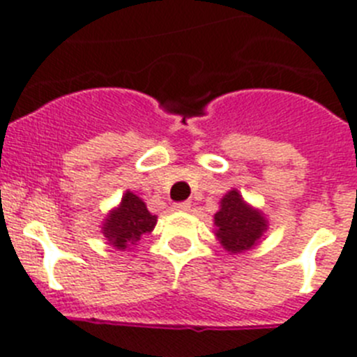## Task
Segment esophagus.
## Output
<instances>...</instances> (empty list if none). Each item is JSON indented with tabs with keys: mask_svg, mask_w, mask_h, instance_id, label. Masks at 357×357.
<instances>
[{
	"mask_svg": "<svg viewBox=\"0 0 357 357\" xmlns=\"http://www.w3.org/2000/svg\"><path fill=\"white\" fill-rule=\"evenodd\" d=\"M173 209L178 211V213H188V211H191V204L189 202H181V204H175Z\"/></svg>",
	"mask_w": 357,
	"mask_h": 357,
	"instance_id": "esophagus-1",
	"label": "esophagus"
}]
</instances>
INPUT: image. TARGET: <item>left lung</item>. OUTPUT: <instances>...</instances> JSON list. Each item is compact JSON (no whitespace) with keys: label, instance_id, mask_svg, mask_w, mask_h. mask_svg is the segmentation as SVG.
<instances>
[{"label":"left lung","instance_id":"obj_1","mask_svg":"<svg viewBox=\"0 0 357 357\" xmlns=\"http://www.w3.org/2000/svg\"><path fill=\"white\" fill-rule=\"evenodd\" d=\"M268 230V218L248 204L238 189H230L220 200L214 214V236L230 255L252 250L261 243Z\"/></svg>","mask_w":357,"mask_h":357}]
</instances>
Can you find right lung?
<instances>
[{
    "instance_id": "add662e5",
    "label": "right lung",
    "mask_w": 357,
    "mask_h": 357,
    "mask_svg": "<svg viewBox=\"0 0 357 357\" xmlns=\"http://www.w3.org/2000/svg\"><path fill=\"white\" fill-rule=\"evenodd\" d=\"M157 216L146 209V204L132 191L123 193L121 202L105 214L102 234L110 247L130 250L144 234L155 229Z\"/></svg>"
}]
</instances>
